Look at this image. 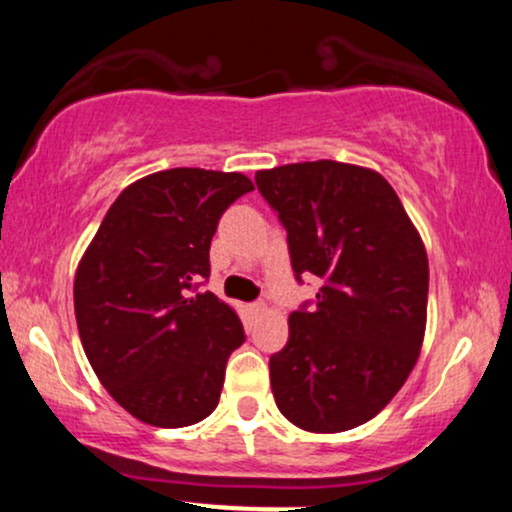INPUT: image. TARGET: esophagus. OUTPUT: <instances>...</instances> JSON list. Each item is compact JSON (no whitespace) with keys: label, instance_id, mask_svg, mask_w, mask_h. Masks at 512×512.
I'll return each mask as SVG.
<instances>
[{"label":"esophagus","instance_id":"1","mask_svg":"<svg viewBox=\"0 0 512 512\" xmlns=\"http://www.w3.org/2000/svg\"><path fill=\"white\" fill-rule=\"evenodd\" d=\"M250 310H252V313H255V315H264L269 308H267V303H264V301H255V303L250 305Z\"/></svg>","mask_w":512,"mask_h":512}]
</instances>
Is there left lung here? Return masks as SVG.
<instances>
[{
	"instance_id": "obj_1",
	"label": "left lung",
	"mask_w": 512,
	"mask_h": 512,
	"mask_svg": "<svg viewBox=\"0 0 512 512\" xmlns=\"http://www.w3.org/2000/svg\"><path fill=\"white\" fill-rule=\"evenodd\" d=\"M255 180L289 233L296 279H322L313 308L289 315V342L269 358L276 407L310 433L366 424L397 395L424 344V240L370 168L305 161L257 170Z\"/></svg>"
}]
</instances>
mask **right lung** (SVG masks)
Masks as SVG:
<instances>
[{
	"label": "right lung",
	"instance_id": "right-lung-1",
	"mask_svg": "<svg viewBox=\"0 0 512 512\" xmlns=\"http://www.w3.org/2000/svg\"><path fill=\"white\" fill-rule=\"evenodd\" d=\"M250 190L243 173L146 175L115 199L76 267L74 313L88 363L144 424L192 426L219 404L243 322L211 291H192L209 279L221 214Z\"/></svg>",
	"mask_w": 512,
	"mask_h": 512
}]
</instances>
